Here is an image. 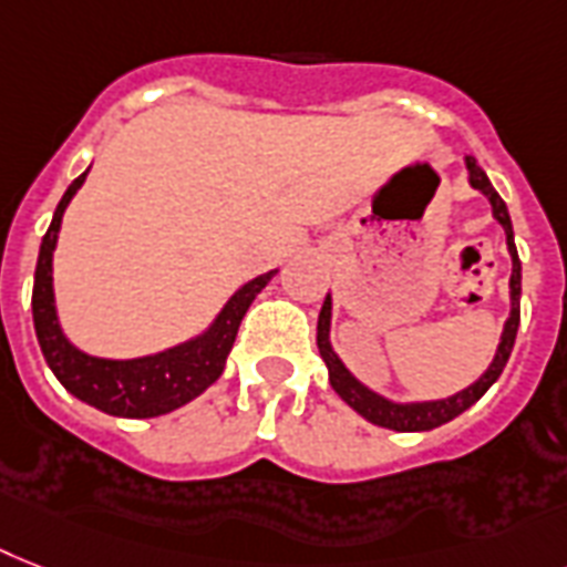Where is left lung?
<instances>
[{
	"label": "left lung",
	"mask_w": 567,
	"mask_h": 567,
	"mask_svg": "<svg viewBox=\"0 0 567 567\" xmlns=\"http://www.w3.org/2000/svg\"><path fill=\"white\" fill-rule=\"evenodd\" d=\"M468 165V179H472V186L477 192L489 197L492 212H495V218L507 233V247L509 256H513V279H509V293H513V311H509V320L504 326V338H501L498 355L495 361L489 363V370L483 372L481 381H475L472 388H466L463 393L451 395V399H440V402H416V404H395L388 402V399H381L379 393H372L363 384H358L352 375L347 372V367L340 363V358L331 352L329 343V320H331V299L326 297L323 308H320V320H317V347H320V358L329 367V381L334 393L343 399V402L352 408V411L361 413L363 419H370L372 425L390 427V431H431V427H440L445 422H451L454 416H460L463 411H468L472 404L481 399L486 390L498 381V375L504 372L509 361V352H513L515 334H518V320H522V308H518V299H522V261H518V250H515L513 241V220H509L507 204L501 200V195L492 188L489 177L483 172L481 165H477L475 156H466Z\"/></svg>",
	"instance_id": "1"
}]
</instances>
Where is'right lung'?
Returning a JSON list of instances; mask_svg holds the SVG:
<instances>
[{
	"label": "right lung",
	"instance_id": "add662e5",
	"mask_svg": "<svg viewBox=\"0 0 567 567\" xmlns=\"http://www.w3.org/2000/svg\"><path fill=\"white\" fill-rule=\"evenodd\" d=\"M86 172L72 186L66 195L60 197L54 218L45 229L40 256H37L34 270V293H31V311H34V331L43 349L45 363L52 367L58 381L69 393L81 402L110 413V416L124 419H151L172 413L192 402L195 395L204 393L209 384L220 379L224 363H227L229 349L236 343L238 326H241L247 308L256 299V293L265 288L276 276L270 274L256 276L247 282L236 297L229 299L218 320L212 323L204 338L183 343L177 349L159 352L151 358H136V361H107V358H92L78 352L58 326L54 315V293H52V252L58 244V229L63 209L69 206Z\"/></svg>",
	"mask_w": 567,
	"mask_h": 567
}]
</instances>
